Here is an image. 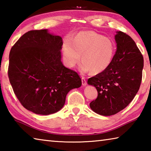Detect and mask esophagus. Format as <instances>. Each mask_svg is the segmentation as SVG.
Returning a JSON list of instances; mask_svg holds the SVG:
<instances>
[{
    "mask_svg": "<svg viewBox=\"0 0 151 151\" xmlns=\"http://www.w3.org/2000/svg\"><path fill=\"white\" fill-rule=\"evenodd\" d=\"M82 85H83V86H86V84H87V83H86V78L84 77V76H82Z\"/></svg>",
    "mask_w": 151,
    "mask_h": 151,
    "instance_id": "1",
    "label": "esophagus"
}]
</instances>
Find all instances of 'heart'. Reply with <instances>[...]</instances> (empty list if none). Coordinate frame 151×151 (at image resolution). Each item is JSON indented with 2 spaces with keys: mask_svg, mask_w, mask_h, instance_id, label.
Returning a JSON list of instances; mask_svg holds the SVG:
<instances>
[{
  "mask_svg": "<svg viewBox=\"0 0 151 151\" xmlns=\"http://www.w3.org/2000/svg\"><path fill=\"white\" fill-rule=\"evenodd\" d=\"M115 52L113 40L93 31L79 32L72 40L66 39L63 45L64 59L68 67H75L82 55L81 70L94 75L109 67Z\"/></svg>",
  "mask_w": 151,
  "mask_h": 151,
  "instance_id": "obj_1",
  "label": "heart"
}]
</instances>
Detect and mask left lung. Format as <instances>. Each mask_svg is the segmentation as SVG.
Instances as JSON below:
<instances>
[{
    "label": "left lung",
    "mask_w": 151,
    "mask_h": 151,
    "mask_svg": "<svg viewBox=\"0 0 151 151\" xmlns=\"http://www.w3.org/2000/svg\"><path fill=\"white\" fill-rule=\"evenodd\" d=\"M116 51L111 65L104 72L89 78L98 96L90 103L96 113L111 116L118 113L133 100L142 81L144 60L132 38L123 32L115 35Z\"/></svg>",
    "instance_id": "left-lung-1"
}]
</instances>
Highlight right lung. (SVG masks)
I'll list each match as a JSON object with an SVG mask.
<instances>
[{"mask_svg": "<svg viewBox=\"0 0 151 151\" xmlns=\"http://www.w3.org/2000/svg\"><path fill=\"white\" fill-rule=\"evenodd\" d=\"M62 38L47 29L30 30L12 46L8 75L18 100L25 109L48 115L63 108L66 96L80 87L78 74L61 62Z\"/></svg>", "mask_w": 151, "mask_h": 151, "instance_id": "add662e5", "label": "right lung"}]
</instances>
